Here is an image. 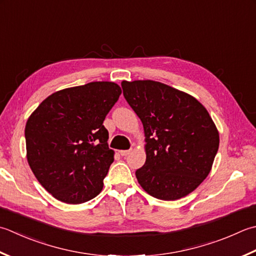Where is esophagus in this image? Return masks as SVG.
Segmentation results:
<instances>
[{
    "instance_id": "obj_1",
    "label": "esophagus",
    "mask_w": 256,
    "mask_h": 256,
    "mask_svg": "<svg viewBox=\"0 0 256 256\" xmlns=\"http://www.w3.org/2000/svg\"><path fill=\"white\" fill-rule=\"evenodd\" d=\"M130 152H131V150H121V151H120V154H121L122 156H128Z\"/></svg>"
}]
</instances>
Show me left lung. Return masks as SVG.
<instances>
[{
	"label": "left lung",
	"mask_w": 256,
	"mask_h": 256,
	"mask_svg": "<svg viewBox=\"0 0 256 256\" xmlns=\"http://www.w3.org/2000/svg\"><path fill=\"white\" fill-rule=\"evenodd\" d=\"M123 95L142 121L146 161L135 172L152 196L174 201L194 191L211 171L220 138L196 98L155 81L122 82Z\"/></svg>",
	"instance_id": "1"
}]
</instances>
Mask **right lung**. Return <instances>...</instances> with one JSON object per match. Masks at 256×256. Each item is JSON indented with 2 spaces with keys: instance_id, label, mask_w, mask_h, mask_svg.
Masks as SVG:
<instances>
[{
  "instance_id": "right-lung-1",
  "label": "right lung",
  "mask_w": 256,
  "mask_h": 256,
  "mask_svg": "<svg viewBox=\"0 0 256 256\" xmlns=\"http://www.w3.org/2000/svg\"><path fill=\"white\" fill-rule=\"evenodd\" d=\"M113 82H91L50 95L25 126L28 162L53 196L68 204L94 198L114 161L103 122L121 95Z\"/></svg>"
}]
</instances>
